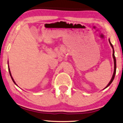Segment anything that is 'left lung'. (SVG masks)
<instances>
[{
    "mask_svg": "<svg viewBox=\"0 0 123 123\" xmlns=\"http://www.w3.org/2000/svg\"><path fill=\"white\" fill-rule=\"evenodd\" d=\"M109 43H110V45H111V46L112 48H113V59H114V73H113V76H112L111 78V80H110V82L109 83V84L107 85V86H106L105 88H106V87H107L108 86L110 85V84L112 83V82H113V80H114V76H115V74H116V57L115 56H114V48H113V45L111 44V43H110V40H109Z\"/></svg>",
    "mask_w": 123,
    "mask_h": 123,
    "instance_id": "1",
    "label": "left lung"
}]
</instances>
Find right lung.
Listing matches in <instances>:
<instances>
[{
  "label": "right lung",
  "instance_id": "obj_1",
  "mask_svg": "<svg viewBox=\"0 0 123 123\" xmlns=\"http://www.w3.org/2000/svg\"><path fill=\"white\" fill-rule=\"evenodd\" d=\"M9 74H10V76H11V78H12V80H13V82H14V83H15V84L16 85V83H15V82H14V79H13V78H12V75H11V72H10V68H9Z\"/></svg>",
  "mask_w": 123,
  "mask_h": 123
}]
</instances>
